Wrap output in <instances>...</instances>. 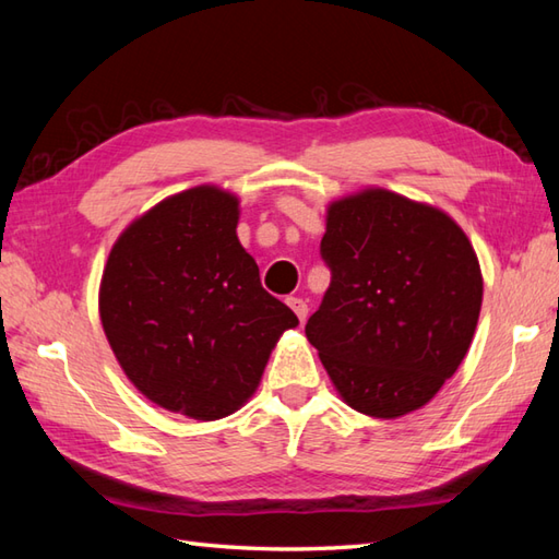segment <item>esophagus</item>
I'll return each mask as SVG.
<instances>
[{
  "label": "esophagus",
  "instance_id": "obj_1",
  "mask_svg": "<svg viewBox=\"0 0 559 559\" xmlns=\"http://www.w3.org/2000/svg\"><path fill=\"white\" fill-rule=\"evenodd\" d=\"M288 305L293 307V312L298 314L300 322H305V319H307V302L302 298H288Z\"/></svg>",
  "mask_w": 559,
  "mask_h": 559
}]
</instances>
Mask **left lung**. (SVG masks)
Masks as SVG:
<instances>
[{
  "instance_id": "8db88e82",
  "label": "left lung",
  "mask_w": 559,
  "mask_h": 559,
  "mask_svg": "<svg viewBox=\"0 0 559 559\" xmlns=\"http://www.w3.org/2000/svg\"><path fill=\"white\" fill-rule=\"evenodd\" d=\"M331 271L305 334L343 401L372 418L423 408L459 370L476 334L483 276L444 211L362 189L326 211Z\"/></svg>"
}]
</instances>
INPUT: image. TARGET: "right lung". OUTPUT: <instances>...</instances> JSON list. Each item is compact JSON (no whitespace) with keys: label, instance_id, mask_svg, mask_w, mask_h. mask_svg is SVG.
<instances>
[{"label":"right lung","instance_id":"1","mask_svg":"<svg viewBox=\"0 0 559 559\" xmlns=\"http://www.w3.org/2000/svg\"><path fill=\"white\" fill-rule=\"evenodd\" d=\"M237 206L211 185L168 197L120 235L100 281V322L129 382L194 420L240 408L283 331L298 326L261 288Z\"/></svg>","mask_w":559,"mask_h":559}]
</instances>
